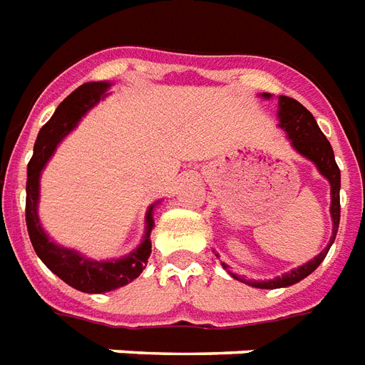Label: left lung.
I'll use <instances>...</instances> for the list:
<instances>
[{
  "label": "left lung",
  "instance_id": "obj_1",
  "mask_svg": "<svg viewBox=\"0 0 365 365\" xmlns=\"http://www.w3.org/2000/svg\"><path fill=\"white\" fill-rule=\"evenodd\" d=\"M260 97L264 99H272L269 93H262ZM277 118H279V128L287 133V139L291 141V147L299 153L300 157L308 158L310 163L318 168L322 176L329 182L331 185V222H333V233L327 247H325L318 257H314L312 260H308L306 264L299 266V268L291 269L287 274L277 275L274 279H245L243 275H237L230 272V266L226 262H222V268L226 269L227 274L232 275L233 279L247 283L250 287L257 289H279L289 287L294 283L302 282L304 277L312 274L314 269L318 268L319 264L324 262L325 255L329 252L331 245L337 237L339 220H341V201H339V191H341V170H339L337 163H335V155L331 149V143L324 135V132L319 130L318 122L312 116V113L306 107H302L299 101H294L293 97L279 96L277 101ZM218 257V255H216Z\"/></svg>",
  "mask_w": 365,
  "mask_h": 365
}]
</instances>
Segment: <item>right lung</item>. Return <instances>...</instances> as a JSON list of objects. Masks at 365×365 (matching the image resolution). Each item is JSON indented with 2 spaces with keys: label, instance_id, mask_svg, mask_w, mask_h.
<instances>
[{
  "label": "right lung",
  "instance_id": "obj_1",
  "mask_svg": "<svg viewBox=\"0 0 365 365\" xmlns=\"http://www.w3.org/2000/svg\"><path fill=\"white\" fill-rule=\"evenodd\" d=\"M110 82H88L74 90L53 113L46 126L38 133L34 143V155L28 163L26 182V227L32 247L40 260L51 269L53 274L68 283L71 287L82 293H108L132 283L145 269L151 257V230L155 226L153 210L158 202H153L145 214V233L141 243L126 257L113 260H93L83 257L82 252L63 247L53 241L43 230L38 214L40 205V180L47 160L53 157L61 141L78 126L82 116L93 108L97 103L108 96Z\"/></svg>",
  "mask_w": 365,
  "mask_h": 365
}]
</instances>
